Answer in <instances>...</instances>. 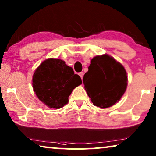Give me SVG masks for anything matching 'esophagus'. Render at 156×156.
Listing matches in <instances>:
<instances>
[{"label": "esophagus", "mask_w": 156, "mask_h": 156, "mask_svg": "<svg viewBox=\"0 0 156 156\" xmlns=\"http://www.w3.org/2000/svg\"><path fill=\"white\" fill-rule=\"evenodd\" d=\"M78 75H79L80 76V78H81V79L83 80V75H84V73H83V72H80L79 73H78Z\"/></svg>", "instance_id": "34e87169"}]
</instances>
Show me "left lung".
I'll use <instances>...</instances> for the list:
<instances>
[{
  "label": "left lung",
  "instance_id": "obj_1",
  "mask_svg": "<svg viewBox=\"0 0 156 156\" xmlns=\"http://www.w3.org/2000/svg\"><path fill=\"white\" fill-rule=\"evenodd\" d=\"M83 80L93 105L106 108L118 102L124 94L128 78L121 64L109 55H103L91 60Z\"/></svg>",
  "mask_w": 156,
  "mask_h": 156
}]
</instances>
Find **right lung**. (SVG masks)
<instances>
[{
	"label": "right lung",
	"instance_id": "1",
	"mask_svg": "<svg viewBox=\"0 0 156 156\" xmlns=\"http://www.w3.org/2000/svg\"><path fill=\"white\" fill-rule=\"evenodd\" d=\"M81 83L80 77L61 59L45 60L33 76L36 95L51 108L58 109L66 105L72 90Z\"/></svg>",
	"mask_w": 156,
	"mask_h": 156
}]
</instances>
